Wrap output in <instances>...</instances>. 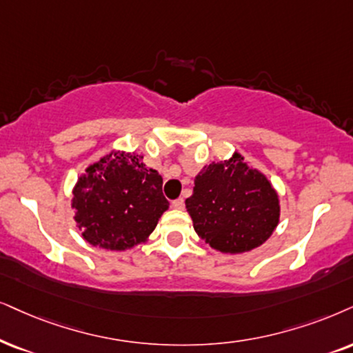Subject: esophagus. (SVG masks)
I'll return each mask as SVG.
<instances>
[{
    "label": "esophagus",
    "mask_w": 353,
    "mask_h": 353,
    "mask_svg": "<svg viewBox=\"0 0 353 353\" xmlns=\"http://www.w3.org/2000/svg\"><path fill=\"white\" fill-rule=\"evenodd\" d=\"M171 207H172L174 210H182V208H184V200H182V199L172 200V202H171Z\"/></svg>",
    "instance_id": "esophagus-1"
}]
</instances>
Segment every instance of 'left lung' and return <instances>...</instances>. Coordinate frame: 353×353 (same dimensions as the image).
<instances>
[{"label":"left lung","instance_id":"8db88e82","mask_svg":"<svg viewBox=\"0 0 353 353\" xmlns=\"http://www.w3.org/2000/svg\"><path fill=\"white\" fill-rule=\"evenodd\" d=\"M185 208L199 238L225 254L262 246L280 221L279 192L238 151L230 159L203 166Z\"/></svg>","mask_w":353,"mask_h":353}]
</instances>
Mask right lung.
Here are the masks:
<instances>
[{
  "mask_svg": "<svg viewBox=\"0 0 353 353\" xmlns=\"http://www.w3.org/2000/svg\"><path fill=\"white\" fill-rule=\"evenodd\" d=\"M71 208L86 243L127 251L148 241L169 208L163 177L143 156L117 150L89 164L73 187Z\"/></svg>",
  "mask_w": 353,
  "mask_h": 353,
  "instance_id": "obj_1",
  "label": "right lung"
}]
</instances>
